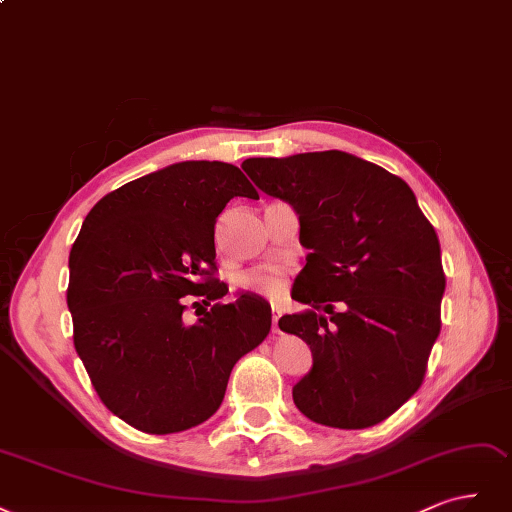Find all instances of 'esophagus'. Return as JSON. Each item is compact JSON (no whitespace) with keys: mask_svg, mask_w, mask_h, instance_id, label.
Listing matches in <instances>:
<instances>
[{"mask_svg":"<svg viewBox=\"0 0 512 512\" xmlns=\"http://www.w3.org/2000/svg\"><path fill=\"white\" fill-rule=\"evenodd\" d=\"M272 332H274V334L278 332V312H276V310L272 312Z\"/></svg>","mask_w":512,"mask_h":512,"instance_id":"obj_1","label":"esophagus"}]
</instances>
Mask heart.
I'll use <instances>...</instances> for the list:
<instances>
[{
	"label": "heart",
	"mask_w": 512,
	"mask_h": 512,
	"mask_svg": "<svg viewBox=\"0 0 512 512\" xmlns=\"http://www.w3.org/2000/svg\"><path fill=\"white\" fill-rule=\"evenodd\" d=\"M242 285L246 289H253L259 293H268V295H280L287 289V280L285 276L270 270V272H259V274H251V276H244L242 278Z\"/></svg>",
	"instance_id": "heart-1"
}]
</instances>
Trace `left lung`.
<instances>
[{"instance_id": "left-lung-1", "label": "left lung", "mask_w": 512, "mask_h": 512, "mask_svg": "<svg viewBox=\"0 0 512 512\" xmlns=\"http://www.w3.org/2000/svg\"><path fill=\"white\" fill-rule=\"evenodd\" d=\"M242 170L298 212L310 251L291 289L308 308L278 321L312 351L310 372L293 385L295 406L340 430L385 421L423 383L447 285L415 193L342 151L255 157Z\"/></svg>"}]
</instances>
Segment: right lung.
<instances>
[{
    "mask_svg": "<svg viewBox=\"0 0 512 512\" xmlns=\"http://www.w3.org/2000/svg\"><path fill=\"white\" fill-rule=\"evenodd\" d=\"M257 191L236 166L180 161L97 202L70 251L74 346L102 402L146 434H174L219 410L236 361L268 336L270 304H223L214 223ZM211 310L184 323L182 298ZM197 304V302H195Z\"/></svg>",
    "mask_w": 512,
    "mask_h": 512,
    "instance_id": "add662e5",
    "label": "right lung"
}]
</instances>
